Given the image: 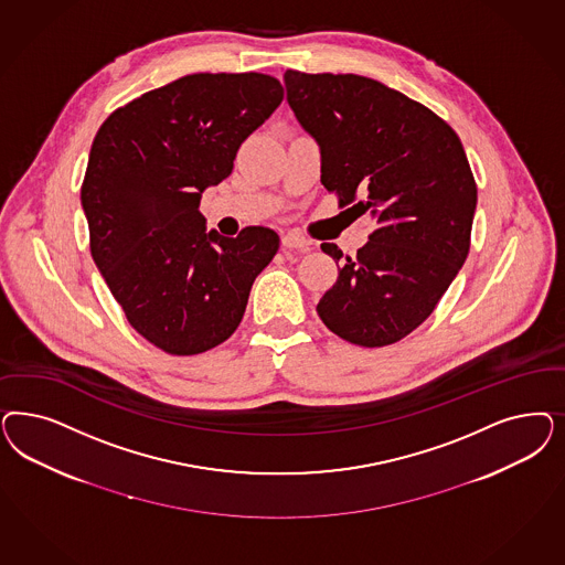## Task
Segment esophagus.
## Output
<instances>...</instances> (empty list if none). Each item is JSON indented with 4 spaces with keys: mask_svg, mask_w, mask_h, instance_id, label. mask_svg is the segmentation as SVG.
<instances>
[{
    "mask_svg": "<svg viewBox=\"0 0 565 565\" xmlns=\"http://www.w3.org/2000/svg\"><path fill=\"white\" fill-rule=\"evenodd\" d=\"M282 245L287 249H297V252L306 254V252H310L311 241L301 235H295V233H287V235H282Z\"/></svg>",
    "mask_w": 565,
    "mask_h": 565,
    "instance_id": "esophagus-1",
    "label": "esophagus"
}]
</instances>
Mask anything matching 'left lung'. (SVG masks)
<instances>
[{"mask_svg":"<svg viewBox=\"0 0 565 565\" xmlns=\"http://www.w3.org/2000/svg\"><path fill=\"white\" fill-rule=\"evenodd\" d=\"M287 99L322 147L339 207L374 228L343 259L318 316L353 345H393L435 311L470 252L478 189L456 130L433 109L358 74L285 73Z\"/></svg>","mask_w":565,"mask_h":565,"instance_id":"1","label":"left lung"}]
</instances>
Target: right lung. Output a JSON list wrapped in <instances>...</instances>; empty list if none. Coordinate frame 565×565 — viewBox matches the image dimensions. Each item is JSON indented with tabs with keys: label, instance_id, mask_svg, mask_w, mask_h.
<instances>
[{
	"label": "right lung",
	"instance_id": "add662e5",
	"mask_svg": "<svg viewBox=\"0 0 565 565\" xmlns=\"http://www.w3.org/2000/svg\"><path fill=\"white\" fill-rule=\"evenodd\" d=\"M282 97L270 74H186L114 109L93 139L81 186L93 262L130 327L170 355L224 343L278 252L264 226L205 233L200 200Z\"/></svg>",
	"mask_w": 565,
	"mask_h": 565
}]
</instances>
